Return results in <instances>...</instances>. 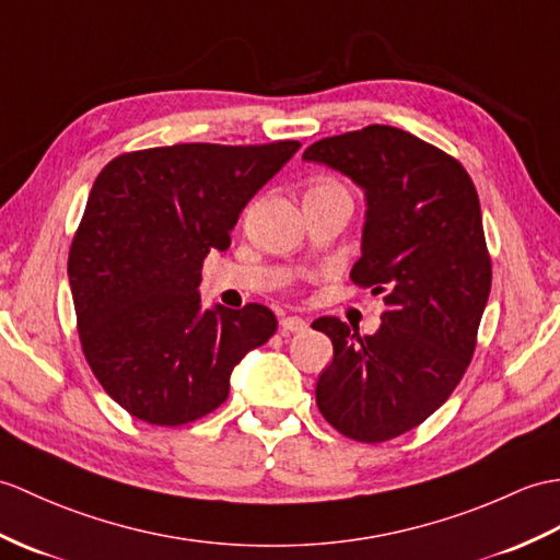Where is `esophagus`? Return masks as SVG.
I'll use <instances>...</instances> for the list:
<instances>
[{
    "mask_svg": "<svg viewBox=\"0 0 560 560\" xmlns=\"http://www.w3.org/2000/svg\"><path fill=\"white\" fill-rule=\"evenodd\" d=\"M279 327H281V334H298V331H305L307 329V322L303 317L289 315V317H283L279 322Z\"/></svg>",
    "mask_w": 560,
    "mask_h": 560,
    "instance_id": "obj_1",
    "label": "esophagus"
}]
</instances>
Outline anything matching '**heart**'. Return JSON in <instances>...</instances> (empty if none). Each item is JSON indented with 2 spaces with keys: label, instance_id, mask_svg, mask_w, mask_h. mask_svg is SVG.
Masks as SVG:
<instances>
[{
  "label": "heart",
  "instance_id": "heart-1",
  "mask_svg": "<svg viewBox=\"0 0 560 560\" xmlns=\"http://www.w3.org/2000/svg\"><path fill=\"white\" fill-rule=\"evenodd\" d=\"M312 195H348V190L341 184H336V180H331V178H322L307 190L305 198H312Z\"/></svg>",
  "mask_w": 560,
  "mask_h": 560
}]
</instances>
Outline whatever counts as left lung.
<instances>
[{"label":"left lung","instance_id":"obj_1","mask_svg":"<svg viewBox=\"0 0 560 560\" xmlns=\"http://www.w3.org/2000/svg\"><path fill=\"white\" fill-rule=\"evenodd\" d=\"M303 160L365 192L350 279L386 293V312L372 336L336 317L312 322L334 343L315 394L334 429L380 444L444 406L470 365L491 291L479 198L458 160L394 126L317 140Z\"/></svg>","mask_w":560,"mask_h":560}]
</instances>
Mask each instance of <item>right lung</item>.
Masks as SVG:
<instances>
[{
  "label": "right lung",
  "mask_w": 560,
  "mask_h": 560,
  "mask_svg": "<svg viewBox=\"0 0 560 560\" xmlns=\"http://www.w3.org/2000/svg\"><path fill=\"white\" fill-rule=\"evenodd\" d=\"M301 148L210 145L128 152L95 178L69 253L90 370L133 418L178 427L229 396L231 372L277 331L275 312L205 310L202 259L226 250L243 207Z\"/></svg>",
  "instance_id": "right-lung-1"
}]
</instances>
